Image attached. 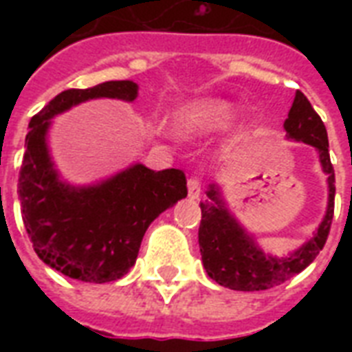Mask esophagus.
<instances>
[{
	"instance_id": "34e87169",
	"label": "esophagus",
	"mask_w": 352,
	"mask_h": 352,
	"mask_svg": "<svg viewBox=\"0 0 352 352\" xmlns=\"http://www.w3.org/2000/svg\"><path fill=\"white\" fill-rule=\"evenodd\" d=\"M199 195H201V181H199L197 177L188 179V197L199 199Z\"/></svg>"
}]
</instances>
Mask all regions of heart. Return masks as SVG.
<instances>
[{
    "mask_svg": "<svg viewBox=\"0 0 352 352\" xmlns=\"http://www.w3.org/2000/svg\"><path fill=\"white\" fill-rule=\"evenodd\" d=\"M234 118L230 102L221 98H201L188 102L171 113V131L177 137L195 138L225 129Z\"/></svg>",
    "mask_w": 352,
    "mask_h": 352,
    "instance_id": "heart-1",
    "label": "heart"
}]
</instances>
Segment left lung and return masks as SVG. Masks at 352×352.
<instances>
[{
  "label": "left lung",
  "instance_id": "8db88e82",
  "mask_svg": "<svg viewBox=\"0 0 352 352\" xmlns=\"http://www.w3.org/2000/svg\"><path fill=\"white\" fill-rule=\"evenodd\" d=\"M287 138L296 142L311 144L318 149L323 173L327 175L329 203L325 217L318 226L311 239L301 245L298 250L285 257H276L256 245L252 235L237 223L228 212L219 188L210 184L208 201L201 203V226H199V246L206 272L214 281L232 290L254 292L278 287L301 270H305L320 254L329 230L333 225L334 215V168L329 157L327 129L322 118L314 111L307 96L298 91L289 111V118L283 124Z\"/></svg>",
  "mask_w": 352,
  "mask_h": 352
}]
</instances>
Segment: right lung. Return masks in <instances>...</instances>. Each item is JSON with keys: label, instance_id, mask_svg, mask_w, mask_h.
Instances as JSON below:
<instances>
[{"label": "right lung", "instance_id": "right-lung-1", "mask_svg": "<svg viewBox=\"0 0 352 352\" xmlns=\"http://www.w3.org/2000/svg\"><path fill=\"white\" fill-rule=\"evenodd\" d=\"M131 80L67 89L30 118L18 179L25 230L41 261L67 278L106 283L129 272L148 226L188 195L181 170L153 171L133 164L93 186L74 188L54 170L47 131L51 118L93 98L133 102Z\"/></svg>", "mask_w": 352, "mask_h": 352}]
</instances>
